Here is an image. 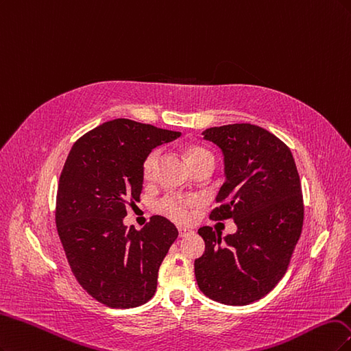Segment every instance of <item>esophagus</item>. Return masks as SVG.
<instances>
[{
	"mask_svg": "<svg viewBox=\"0 0 351 351\" xmlns=\"http://www.w3.org/2000/svg\"><path fill=\"white\" fill-rule=\"evenodd\" d=\"M178 232H179V236H180V237H185V236H188V234L192 233V230L188 229V228H178Z\"/></svg>",
	"mask_w": 351,
	"mask_h": 351,
	"instance_id": "1",
	"label": "esophagus"
}]
</instances>
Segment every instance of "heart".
<instances>
[{
    "mask_svg": "<svg viewBox=\"0 0 351 351\" xmlns=\"http://www.w3.org/2000/svg\"><path fill=\"white\" fill-rule=\"evenodd\" d=\"M207 157H213V154L207 149H204V147L192 145L188 149V160L191 165H194L198 160L207 159ZM159 159H160L159 149L152 150L149 154H147V157L144 159V163H143L144 179L150 180L153 178ZM198 202L199 201L195 197L182 195V194H167L162 199H159V202H157V211L173 221L185 223L191 217V208L198 206Z\"/></svg>",
    "mask_w": 351,
    "mask_h": 351,
    "instance_id": "obj_1",
    "label": "heart"
}]
</instances>
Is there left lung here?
I'll return each instance as SVG.
<instances>
[{"label": "left lung", "instance_id": "obj_1", "mask_svg": "<svg viewBox=\"0 0 351 351\" xmlns=\"http://www.w3.org/2000/svg\"><path fill=\"white\" fill-rule=\"evenodd\" d=\"M202 134L224 156L226 180L210 219H232L237 232L198 229L206 251L195 259V278L207 298L243 306L286 274L303 226L300 178L289 147L261 127L230 123Z\"/></svg>", "mask_w": 351, "mask_h": 351}]
</instances>
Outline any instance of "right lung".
<instances>
[{
    "mask_svg": "<svg viewBox=\"0 0 351 351\" xmlns=\"http://www.w3.org/2000/svg\"><path fill=\"white\" fill-rule=\"evenodd\" d=\"M180 132L131 119L108 121L71 147L60 176L55 221L77 281L97 302L128 309L149 302L175 224L153 216L127 228V206L140 199L143 163L154 147Z\"/></svg>",
    "mask_w": 351,
    "mask_h": 351,
    "instance_id": "1",
    "label": "right lung"
}]
</instances>
